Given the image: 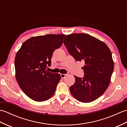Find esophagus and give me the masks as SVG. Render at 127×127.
<instances>
[{
    "label": "esophagus",
    "mask_w": 127,
    "mask_h": 127,
    "mask_svg": "<svg viewBox=\"0 0 127 127\" xmlns=\"http://www.w3.org/2000/svg\"><path fill=\"white\" fill-rule=\"evenodd\" d=\"M66 76V74H61V76L62 77V79H64V78Z\"/></svg>",
    "instance_id": "34e87169"
}]
</instances>
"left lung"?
<instances>
[{
  "label": "left lung",
  "mask_w": 127,
  "mask_h": 127,
  "mask_svg": "<svg viewBox=\"0 0 127 127\" xmlns=\"http://www.w3.org/2000/svg\"><path fill=\"white\" fill-rule=\"evenodd\" d=\"M63 43L76 61L83 62L82 78L75 76L74 84L70 87L75 98L90 102L102 95L110 84L114 69L112 53L104 42L84 33L68 35Z\"/></svg>",
  "instance_id": "left-lung-1"
}]
</instances>
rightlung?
I'll return each instance as SVG.
<instances>
[{
	"label": "right lung",
	"mask_w": 127,
	"mask_h": 127,
	"mask_svg": "<svg viewBox=\"0 0 127 127\" xmlns=\"http://www.w3.org/2000/svg\"><path fill=\"white\" fill-rule=\"evenodd\" d=\"M65 35L48 34L32 37L21 46L15 59L16 78L29 98L44 101L55 93L61 79L47 71L54 51L60 47Z\"/></svg>",
	"instance_id": "1"
}]
</instances>
